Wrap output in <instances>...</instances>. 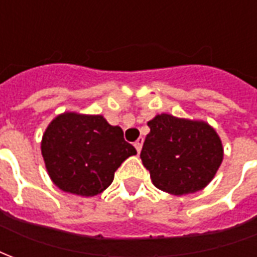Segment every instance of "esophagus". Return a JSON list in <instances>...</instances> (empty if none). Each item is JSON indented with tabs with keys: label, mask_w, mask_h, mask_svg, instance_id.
<instances>
[{
	"label": "esophagus",
	"mask_w": 257,
	"mask_h": 257,
	"mask_svg": "<svg viewBox=\"0 0 257 257\" xmlns=\"http://www.w3.org/2000/svg\"><path fill=\"white\" fill-rule=\"evenodd\" d=\"M142 144H144V138H138V140L136 141V144H134V147H136V149H137V152H138V153L141 152Z\"/></svg>",
	"instance_id": "obj_1"
}]
</instances>
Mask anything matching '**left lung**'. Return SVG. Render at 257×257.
<instances>
[{
  "label": "left lung",
  "mask_w": 257,
  "mask_h": 257,
  "mask_svg": "<svg viewBox=\"0 0 257 257\" xmlns=\"http://www.w3.org/2000/svg\"><path fill=\"white\" fill-rule=\"evenodd\" d=\"M148 126L141 160L157 189L183 196L212 181L223 162V145L211 124L160 113Z\"/></svg>",
  "instance_id": "8db88e82"
}]
</instances>
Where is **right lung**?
Instances as JSON below:
<instances>
[{
  "instance_id": "add662e5",
  "label": "right lung",
  "mask_w": 257,
  "mask_h": 257,
  "mask_svg": "<svg viewBox=\"0 0 257 257\" xmlns=\"http://www.w3.org/2000/svg\"><path fill=\"white\" fill-rule=\"evenodd\" d=\"M41 152L52 182L82 197L104 192L121 163L137 155L120 127L110 126L102 115L76 112L60 113L50 121Z\"/></svg>"
}]
</instances>
